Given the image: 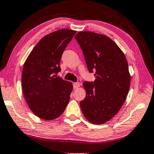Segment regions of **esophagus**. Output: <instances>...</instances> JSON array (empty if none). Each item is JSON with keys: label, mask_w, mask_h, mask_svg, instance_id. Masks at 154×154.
Here are the masks:
<instances>
[{"label": "esophagus", "mask_w": 154, "mask_h": 154, "mask_svg": "<svg viewBox=\"0 0 154 154\" xmlns=\"http://www.w3.org/2000/svg\"><path fill=\"white\" fill-rule=\"evenodd\" d=\"M80 87V83L79 82H76V83H73V89H77Z\"/></svg>", "instance_id": "1"}]
</instances>
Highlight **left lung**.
I'll use <instances>...</instances> for the list:
<instances>
[{"instance_id":"obj_1","label":"left lung","mask_w":154,"mask_h":154,"mask_svg":"<svg viewBox=\"0 0 154 154\" xmlns=\"http://www.w3.org/2000/svg\"><path fill=\"white\" fill-rule=\"evenodd\" d=\"M75 39L83 51L94 82L85 81L86 96L80 102L84 117L90 122L104 124L117 115L130 87L128 63L122 51L107 36L79 32Z\"/></svg>"}]
</instances>
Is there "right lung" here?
<instances>
[{"instance_id": "right-lung-1", "label": "right lung", "mask_w": 154, "mask_h": 154, "mask_svg": "<svg viewBox=\"0 0 154 154\" xmlns=\"http://www.w3.org/2000/svg\"><path fill=\"white\" fill-rule=\"evenodd\" d=\"M75 32L62 29L45 36L24 63L22 89L29 107L39 118H57L69 103L73 85L57 73L63 51Z\"/></svg>"}]
</instances>
